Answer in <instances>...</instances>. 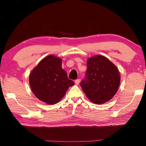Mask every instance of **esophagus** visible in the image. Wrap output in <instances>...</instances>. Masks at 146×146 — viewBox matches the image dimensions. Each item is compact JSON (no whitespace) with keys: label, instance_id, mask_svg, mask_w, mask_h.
I'll list each match as a JSON object with an SVG mask.
<instances>
[{"label":"esophagus","instance_id":"esophagus-1","mask_svg":"<svg viewBox=\"0 0 146 146\" xmlns=\"http://www.w3.org/2000/svg\"><path fill=\"white\" fill-rule=\"evenodd\" d=\"M80 79H79V78L76 79V80H75V84H76V85H78V84L80 83Z\"/></svg>","mask_w":146,"mask_h":146}]
</instances>
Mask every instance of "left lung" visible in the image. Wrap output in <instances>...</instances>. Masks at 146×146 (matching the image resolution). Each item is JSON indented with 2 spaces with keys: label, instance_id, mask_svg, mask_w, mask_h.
<instances>
[{
  "label": "left lung",
  "instance_id": "8db88e82",
  "mask_svg": "<svg viewBox=\"0 0 146 146\" xmlns=\"http://www.w3.org/2000/svg\"><path fill=\"white\" fill-rule=\"evenodd\" d=\"M120 82L119 71L109 59L102 55L88 59L87 71L80 86L91 102L102 104L111 99Z\"/></svg>",
  "mask_w": 146,
  "mask_h": 146
}]
</instances>
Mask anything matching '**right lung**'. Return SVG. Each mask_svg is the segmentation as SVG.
<instances>
[{
    "instance_id": "1",
    "label": "right lung",
    "mask_w": 146,
    "mask_h": 146,
    "mask_svg": "<svg viewBox=\"0 0 146 146\" xmlns=\"http://www.w3.org/2000/svg\"><path fill=\"white\" fill-rule=\"evenodd\" d=\"M29 84L34 95L48 104L57 103L68 89L75 84L62 68V59L49 55L42 59L29 75Z\"/></svg>"
}]
</instances>
